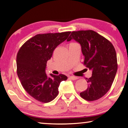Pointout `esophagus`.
<instances>
[{
	"instance_id": "1",
	"label": "esophagus",
	"mask_w": 128,
	"mask_h": 128,
	"mask_svg": "<svg viewBox=\"0 0 128 128\" xmlns=\"http://www.w3.org/2000/svg\"><path fill=\"white\" fill-rule=\"evenodd\" d=\"M70 78H71L72 80H77V79H78V77L74 76H70Z\"/></svg>"
}]
</instances>
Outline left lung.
Returning a JSON list of instances; mask_svg holds the SVG:
<instances>
[{
  "mask_svg": "<svg viewBox=\"0 0 128 128\" xmlns=\"http://www.w3.org/2000/svg\"><path fill=\"white\" fill-rule=\"evenodd\" d=\"M80 44L84 61L83 64L92 70V77L86 78L89 85L80 93L84 100L92 101L104 96L111 88L117 70V54L108 39L93 30L73 31L67 39Z\"/></svg>",
  "mask_w": 128,
  "mask_h": 128,
  "instance_id": "left-lung-1",
  "label": "left lung"
}]
</instances>
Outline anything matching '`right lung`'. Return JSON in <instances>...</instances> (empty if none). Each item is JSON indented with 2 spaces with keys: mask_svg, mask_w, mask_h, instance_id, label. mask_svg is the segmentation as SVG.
<instances>
[{
  "mask_svg": "<svg viewBox=\"0 0 128 128\" xmlns=\"http://www.w3.org/2000/svg\"><path fill=\"white\" fill-rule=\"evenodd\" d=\"M70 32L38 34L24 42L18 52V78L26 92L40 102H49L55 98L60 82L68 78L62 74L48 76L46 68L54 49Z\"/></svg>",
  "mask_w": 128,
  "mask_h": 128,
  "instance_id": "add662e5",
  "label": "right lung"
}]
</instances>
